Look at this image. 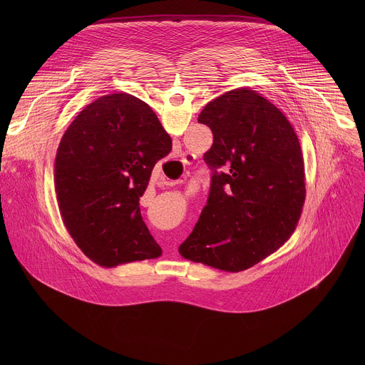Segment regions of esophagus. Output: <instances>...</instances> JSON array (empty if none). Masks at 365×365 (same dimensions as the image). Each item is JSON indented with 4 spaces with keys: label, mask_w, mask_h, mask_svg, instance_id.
<instances>
[{
    "label": "esophagus",
    "mask_w": 365,
    "mask_h": 365,
    "mask_svg": "<svg viewBox=\"0 0 365 365\" xmlns=\"http://www.w3.org/2000/svg\"><path fill=\"white\" fill-rule=\"evenodd\" d=\"M193 159V154L192 153H185L183 154V162H189Z\"/></svg>",
    "instance_id": "esophagus-1"
}]
</instances>
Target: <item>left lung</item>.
Segmentation results:
<instances>
[{"mask_svg": "<svg viewBox=\"0 0 365 365\" xmlns=\"http://www.w3.org/2000/svg\"><path fill=\"white\" fill-rule=\"evenodd\" d=\"M197 121L211 128L206 206L179 252L195 263L242 272L293 234L304 203V163L284 114L248 88L215 98Z\"/></svg>", "mask_w": 365, "mask_h": 365, "instance_id": "obj_1", "label": "left lung"}]
</instances>
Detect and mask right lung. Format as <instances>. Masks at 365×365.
I'll use <instances>...</instances> for the list:
<instances>
[{"instance_id": "obj_1", "label": "right lung", "mask_w": 365, "mask_h": 365, "mask_svg": "<svg viewBox=\"0 0 365 365\" xmlns=\"http://www.w3.org/2000/svg\"><path fill=\"white\" fill-rule=\"evenodd\" d=\"M170 150L158 115L130 93L98 98L65 131L55 160L59 211L92 262L114 267L162 254L138 202Z\"/></svg>"}]
</instances>
